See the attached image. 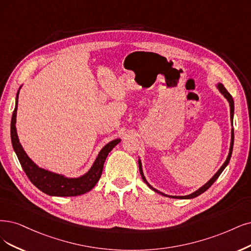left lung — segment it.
<instances>
[{
  "label": "left lung",
  "mask_w": 251,
  "mask_h": 251,
  "mask_svg": "<svg viewBox=\"0 0 251 251\" xmlns=\"http://www.w3.org/2000/svg\"><path fill=\"white\" fill-rule=\"evenodd\" d=\"M217 89L219 90V92L221 93L222 95H224L225 97H226V99L228 101V103H229V109H230V123H231V125H233V119H234V99H233V97H231V95L229 94V93L227 92V90L224 87V85H222V83H217ZM231 135H230V146H229V152H228V155H227V157H226V160L225 161V163L221 165V168L217 171V173L213 176V177L205 184L203 185V186H201L200 189H198L197 191H194V192H192V193H190V194H188V196H183V197H177V196H168V194H165V193H163V192H161V191H159V190H157V189H155L154 187H152L151 185L148 183V181L146 180V178H145V176H144V173H143V168H142V162H141V159H138V166H140V173H141V176H142V178H143V180H144V182L148 185V186H149L152 190H154L155 192H157V193H160V194H162V196H164V197H169V198H172V199H180V200H188V199H193V198H197V197H199L200 194H201L202 192H205L207 189H209L210 187H211V185L214 183L217 179H218V177L220 176V174L224 172V170L226 168V165L228 164V162H229V159H230V156H231V153H233V147H234V128H231V133H230Z\"/></svg>",
  "instance_id": "1"
}]
</instances>
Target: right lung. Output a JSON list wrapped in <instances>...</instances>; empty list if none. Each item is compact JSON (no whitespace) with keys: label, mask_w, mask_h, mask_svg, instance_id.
<instances>
[{"label":"right lung","mask_w":251,"mask_h":251,"mask_svg":"<svg viewBox=\"0 0 251 251\" xmlns=\"http://www.w3.org/2000/svg\"><path fill=\"white\" fill-rule=\"evenodd\" d=\"M20 90L17 91L15 108L11 119V142L13 150L27 178L37 188L51 197H76L89 192L92 188H94L99 181L106 157L108 153L114 149L115 146L121 142L120 138L109 142L102 148L92 168L85 175L80 176L78 178H67L63 175L41 169L26 155L17 136L15 124Z\"/></svg>","instance_id":"1"}]
</instances>
